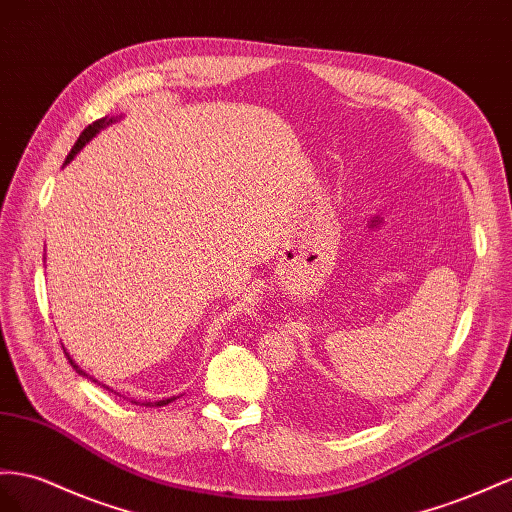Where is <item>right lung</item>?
Returning a JSON list of instances; mask_svg holds the SVG:
<instances>
[{"label": "right lung", "instance_id": "right-lung-1", "mask_svg": "<svg viewBox=\"0 0 512 512\" xmlns=\"http://www.w3.org/2000/svg\"><path fill=\"white\" fill-rule=\"evenodd\" d=\"M123 119V116H103V119H99V121H95L93 125H88L84 131H82V134H80V138H77V142L73 144V149H71V153L67 155V160H64V166H67V164H71L73 162V157L77 155V153H80L84 147H86V144L90 142V140H93L97 134H99V131L101 129H106L108 125H112V123H116V121H121ZM64 355H67V359H69V363L73 365V370L77 372V374H80V376H84V378H88V381H93V383H97V385H101L103 389H108V391H114V389H110L108 385H103V383H99L97 381V378H93V376H90V374H86L82 368H80V365H77L75 361H73V357L69 355V352H67V348H64ZM116 393V391H114ZM179 396H170V398H162V400H155V402H147V400H144V402H136V400H131V402H134V404H140V406H164V404H168V402H173V400H177Z\"/></svg>", "mask_w": 512, "mask_h": 512}]
</instances>
